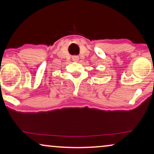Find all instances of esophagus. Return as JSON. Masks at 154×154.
<instances>
[{
	"mask_svg": "<svg viewBox=\"0 0 154 154\" xmlns=\"http://www.w3.org/2000/svg\"><path fill=\"white\" fill-rule=\"evenodd\" d=\"M72 60H73V61H74V62H78V61H79V57H78V56H74V57H73Z\"/></svg>",
	"mask_w": 154,
	"mask_h": 154,
	"instance_id": "1",
	"label": "esophagus"
}]
</instances>
